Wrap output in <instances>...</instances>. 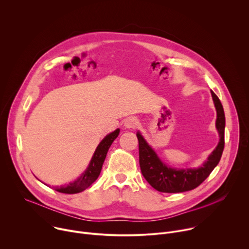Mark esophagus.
<instances>
[{"mask_svg":"<svg viewBox=\"0 0 249 249\" xmlns=\"http://www.w3.org/2000/svg\"><path fill=\"white\" fill-rule=\"evenodd\" d=\"M138 120L135 117H129L125 120L124 126L128 129H135L138 126Z\"/></svg>","mask_w":249,"mask_h":249,"instance_id":"obj_1","label":"esophagus"}]
</instances>
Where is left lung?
I'll list each match as a JSON object with an SVG mask.
<instances>
[{
    "label": "left lung",
    "mask_w": 249,
    "mask_h": 249,
    "mask_svg": "<svg viewBox=\"0 0 249 249\" xmlns=\"http://www.w3.org/2000/svg\"><path fill=\"white\" fill-rule=\"evenodd\" d=\"M211 93L217 109L216 127L220 134V142L207 161L199 168L175 169L167 166L160 161L155 151L138 132L137 138L139 141V162L141 171L145 179L156 190L164 193H179L195 189L218 165L225 148L226 118L219 97L213 90H211Z\"/></svg>",
    "instance_id": "obj_1"
}]
</instances>
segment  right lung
I'll return each mask as SVG.
<instances>
[{
  "instance_id": "add662e5",
  "label": "right lung",
  "mask_w": 249,
  "mask_h": 249,
  "mask_svg": "<svg viewBox=\"0 0 249 249\" xmlns=\"http://www.w3.org/2000/svg\"><path fill=\"white\" fill-rule=\"evenodd\" d=\"M120 130L117 129L114 132L110 133L109 135L106 136L96 148L94 155L91 159V161L88 167V169L82 174L81 177L77 180H75L72 183H69L67 186H61V187H55V190L60 193L65 194H76L79 192L84 191L89 186H90L96 179L101 171L103 161L107 155V152L113 143V141L117 138L119 135Z\"/></svg>"
}]
</instances>
